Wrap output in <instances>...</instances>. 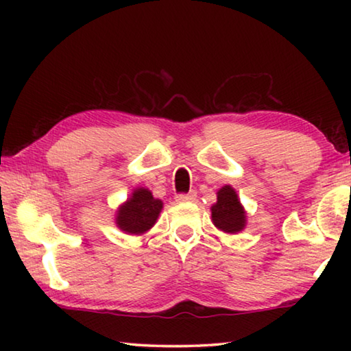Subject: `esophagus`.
<instances>
[{
    "label": "esophagus",
    "instance_id": "obj_1",
    "mask_svg": "<svg viewBox=\"0 0 351 351\" xmlns=\"http://www.w3.org/2000/svg\"><path fill=\"white\" fill-rule=\"evenodd\" d=\"M195 198H197V193H195V192L180 193V195H176V197H175L178 203H190V201H195Z\"/></svg>",
    "mask_w": 351,
    "mask_h": 351
}]
</instances>
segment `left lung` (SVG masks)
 <instances>
[{"instance_id":"left-lung-1","label":"left lung","mask_w":351,"mask_h":351,"mask_svg":"<svg viewBox=\"0 0 351 351\" xmlns=\"http://www.w3.org/2000/svg\"><path fill=\"white\" fill-rule=\"evenodd\" d=\"M212 221L219 230L228 234L241 232L246 226V212L235 189L224 186L217 192V203L210 207Z\"/></svg>"}]
</instances>
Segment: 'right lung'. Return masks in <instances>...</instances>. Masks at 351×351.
Segmentation results:
<instances>
[{"label": "right lung", "mask_w": 351, "mask_h": 351, "mask_svg": "<svg viewBox=\"0 0 351 351\" xmlns=\"http://www.w3.org/2000/svg\"><path fill=\"white\" fill-rule=\"evenodd\" d=\"M161 210L162 201L153 198L148 189L138 187L133 190L132 197L117 209L116 224L123 232L142 235L153 228Z\"/></svg>", "instance_id": "add662e5"}]
</instances>
